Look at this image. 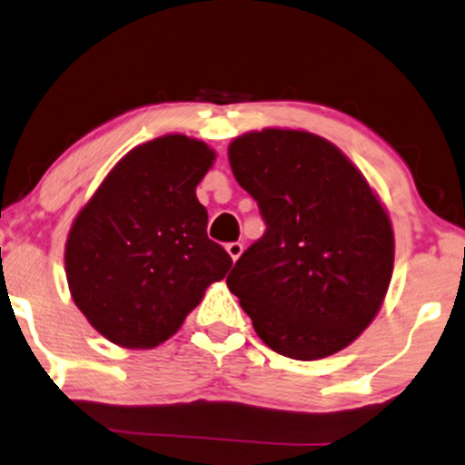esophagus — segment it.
<instances>
[{
    "label": "esophagus",
    "instance_id": "1",
    "mask_svg": "<svg viewBox=\"0 0 465 465\" xmlns=\"http://www.w3.org/2000/svg\"><path fill=\"white\" fill-rule=\"evenodd\" d=\"M227 252H229V257L233 259V262H238L240 259V255H242V251H244V246H242V242H229L227 246Z\"/></svg>",
    "mask_w": 465,
    "mask_h": 465
}]
</instances>
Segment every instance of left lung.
<instances>
[{
  "label": "left lung",
  "instance_id": "obj_1",
  "mask_svg": "<svg viewBox=\"0 0 465 465\" xmlns=\"http://www.w3.org/2000/svg\"><path fill=\"white\" fill-rule=\"evenodd\" d=\"M227 157L268 225L227 276L257 336L300 361L346 349L391 282L395 240L381 197L336 144L311 132L242 134Z\"/></svg>",
  "mask_w": 465,
  "mask_h": 465
}]
</instances>
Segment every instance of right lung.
<instances>
[{
    "mask_svg": "<svg viewBox=\"0 0 465 465\" xmlns=\"http://www.w3.org/2000/svg\"><path fill=\"white\" fill-rule=\"evenodd\" d=\"M216 153L168 134L135 146L80 208L65 276L86 321L123 349H154L181 330L232 257L208 238L195 189Z\"/></svg>",
    "mask_w": 465,
    "mask_h": 465,
    "instance_id": "obj_1",
    "label": "right lung"
}]
</instances>
